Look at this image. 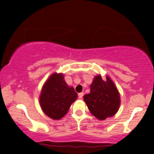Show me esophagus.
I'll return each instance as SVG.
<instances>
[{
	"label": "esophagus",
	"mask_w": 154,
	"mask_h": 154,
	"mask_svg": "<svg viewBox=\"0 0 154 154\" xmlns=\"http://www.w3.org/2000/svg\"><path fill=\"white\" fill-rule=\"evenodd\" d=\"M83 96V92H81V93H79V99H82Z\"/></svg>",
	"instance_id": "esophagus-1"
}]
</instances>
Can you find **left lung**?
I'll use <instances>...</instances> for the list:
<instances>
[{"label": "left lung", "mask_w": 154, "mask_h": 154, "mask_svg": "<svg viewBox=\"0 0 154 154\" xmlns=\"http://www.w3.org/2000/svg\"><path fill=\"white\" fill-rule=\"evenodd\" d=\"M90 113L100 121L114 116L121 104L120 93L116 86L109 75L103 80L101 75L94 76L90 92L83 97Z\"/></svg>", "instance_id": "8db88e82"}]
</instances>
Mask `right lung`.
<instances>
[{"mask_svg": "<svg viewBox=\"0 0 154 154\" xmlns=\"http://www.w3.org/2000/svg\"><path fill=\"white\" fill-rule=\"evenodd\" d=\"M64 78V73H52L44 83L39 97L42 111L53 120L64 117L78 97L74 88L67 85Z\"/></svg>", "mask_w": 154, "mask_h": 154, "instance_id": "1", "label": "right lung"}]
</instances>
